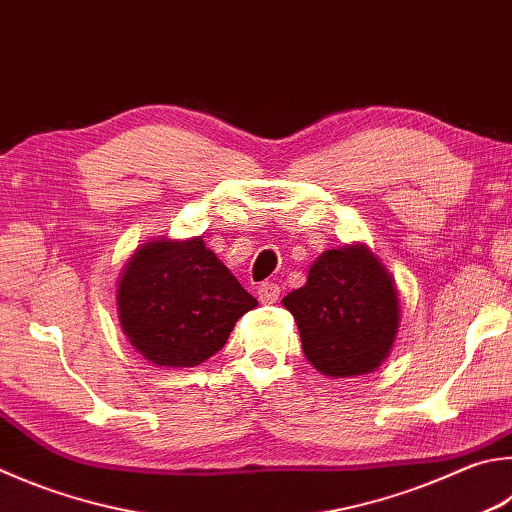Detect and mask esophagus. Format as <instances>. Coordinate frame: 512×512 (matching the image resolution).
Here are the masks:
<instances>
[{"instance_id": "1", "label": "esophagus", "mask_w": 512, "mask_h": 512, "mask_svg": "<svg viewBox=\"0 0 512 512\" xmlns=\"http://www.w3.org/2000/svg\"><path fill=\"white\" fill-rule=\"evenodd\" d=\"M257 297L262 304H273L277 302V297H280V286L273 284V282H264L257 286Z\"/></svg>"}]
</instances>
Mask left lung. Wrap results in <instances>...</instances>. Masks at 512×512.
I'll use <instances>...</instances> for the list:
<instances>
[{
	"mask_svg": "<svg viewBox=\"0 0 512 512\" xmlns=\"http://www.w3.org/2000/svg\"><path fill=\"white\" fill-rule=\"evenodd\" d=\"M282 304L297 322L306 360L331 378L376 371L401 322L394 277L365 244L324 250L306 284Z\"/></svg>",
	"mask_w": 512,
	"mask_h": 512,
	"instance_id": "obj_1",
	"label": "left lung"
}]
</instances>
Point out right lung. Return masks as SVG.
Returning <instances> with one entry per match:
<instances>
[{
  "mask_svg": "<svg viewBox=\"0 0 512 512\" xmlns=\"http://www.w3.org/2000/svg\"><path fill=\"white\" fill-rule=\"evenodd\" d=\"M120 329L145 360L194 367L226 345L257 300L203 237L154 239L129 257L116 288Z\"/></svg>",
  "mask_w": 512,
  "mask_h": 512,
  "instance_id": "obj_1",
  "label": "right lung"
}]
</instances>
